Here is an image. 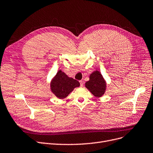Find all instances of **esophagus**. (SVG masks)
I'll use <instances>...</instances> for the list:
<instances>
[{"mask_svg":"<svg viewBox=\"0 0 153 153\" xmlns=\"http://www.w3.org/2000/svg\"><path fill=\"white\" fill-rule=\"evenodd\" d=\"M79 82H80V86L82 87L83 86V81H79Z\"/></svg>","mask_w":153,"mask_h":153,"instance_id":"obj_1","label":"esophagus"}]
</instances>
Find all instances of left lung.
<instances>
[{
	"mask_svg": "<svg viewBox=\"0 0 153 153\" xmlns=\"http://www.w3.org/2000/svg\"><path fill=\"white\" fill-rule=\"evenodd\" d=\"M86 87L94 96L101 97L105 92L106 82L98 71L93 72L89 77V81L86 82Z\"/></svg>",
	"mask_w": 153,
	"mask_h": 153,
	"instance_id": "left-lung-1",
	"label": "left lung"
}]
</instances>
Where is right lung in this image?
<instances>
[{
	"label": "right lung",
	"mask_w": 153,
	"mask_h": 153,
	"mask_svg": "<svg viewBox=\"0 0 153 153\" xmlns=\"http://www.w3.org/2000/svg\"><path fill=\"white\" fill-rule=\"evenodd\" d=\"M79 85V81L69 77L64 72L59 71L51 82V89L56 97L63 99Z\"/></svg>",
	"instance_id": "obj_1"
}]
</instances>
